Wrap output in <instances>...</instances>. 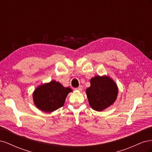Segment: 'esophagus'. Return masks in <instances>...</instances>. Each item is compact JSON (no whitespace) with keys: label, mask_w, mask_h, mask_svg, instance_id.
Segmentation results:
<instances>
[{"label":"esophagus","mask_w":152,"mask_h":152,"mask_svg":"<svg viewBox=\"0 0 152 152\" xmlns=\"http://www.w3.org/2000/svg\"><path fill=\"white\" fill-rule=\"evenodd\" d=\"M82 86H79L78 87H77V88H75V90H77V91H82Z\"/></svg>","instance_id":"34e87169"}]
</instances>
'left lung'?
I'll use <instances>...</instances> for the list:
<instances>
[{
	"label": "left lung",
	"instance_id": "8db88e82",
	"mask_svg": "<svg viewBox=\"0 0 152 152\" xmlns=\"http://www.w3.org/2000/svg\"><path fill=\"white\" fill-rule=\"evenodd\" d=\"M90 82L91 86L86 92L92 108L96 111H103L115 102L118 87L111 78L95 76Z\"/></svg>",
	"mask_w": 152,
	"mask_h": 152
}]
</instances>
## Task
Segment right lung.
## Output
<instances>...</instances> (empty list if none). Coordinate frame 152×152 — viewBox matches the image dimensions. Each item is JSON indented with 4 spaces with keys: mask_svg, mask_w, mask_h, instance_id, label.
<instances>
[{
    "mask_svg": "<svg viewBox=\"0 0 152 152\" xmlns=\"http://www.w3.org/2000/svg\"><path fill=\"white\" fill-rule=\"evenodd\" d=\"M70 87H64L61 83L51 80L39 86L33 93L35 106L45 112H52L62 107L69 93Z\"/></svg>",
    "mask_w": 152,
    "mask_h": 152,
    "instance_id": "obj_1",
    "label": "right lung"
}]
</instances>
